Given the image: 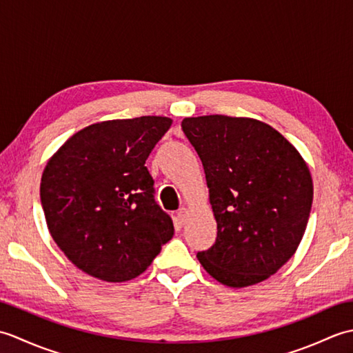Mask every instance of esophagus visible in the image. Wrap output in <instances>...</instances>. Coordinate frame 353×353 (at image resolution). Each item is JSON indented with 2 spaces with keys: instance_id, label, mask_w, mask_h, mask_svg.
<instances>
[{
  "instance_id": "obj_1",
  "label": "esophagus",
  "mask_w": 353,
  "mask_h": 353,
  "mask_svg": "<svg viewBox=\"0 0 353 353\" xmlns=\"http://www.w3.org/2000/svg\"><path fill=\"white\" fill-rule=\"evenodd\" d=\"M186 215H188V211H186V208H181L177 211V216H176V220H177V223L181 224H185V221H186Z\"/></svg>"
}]
</instances>
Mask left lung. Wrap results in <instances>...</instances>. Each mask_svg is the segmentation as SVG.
<instances>
[{"mask_svg":"<svg viewBox=\"0 0 353 353\" xmlns=\"http://www.w3.org/2000/svg\"><path fill=\"white\" fill-rule=\"evenodd\" d=\"M182 130L203 163L216 238L197 258L223 285L265 281L302 241L312 179L302 156L273 127L252 118H185Z\"/></svg>","mask_w":353,"mask_h":353,"instance_id":"obj_1","label":"left lung"}]
</instances>
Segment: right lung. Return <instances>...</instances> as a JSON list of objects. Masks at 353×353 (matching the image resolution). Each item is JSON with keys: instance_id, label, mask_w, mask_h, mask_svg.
<instances>
[{"instance_id": "obj_1", "label": "right lung", "mask_w": 353, "mask_h": 353, "mask_svg": "<svg viewBox=\"0 0 353 353\" xmlns=\"http://www.w3.org/2000/svg\"><path fill=\"white\" fill-rule=\"evenodd\" d=\"M170 125L167 117L97 123L72 134L48 161L41 181L45 220L81 272L106 282L130 281L174 235L145 167Z\"/></svg>"}]
</instances>
